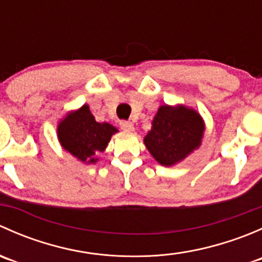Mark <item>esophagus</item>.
Here are the masks:
<instances>
[{"label":"esophagus","mask_w":262,"mask_h":262,"mask_svg":"<svg viewBox=\"0 0 262 262\" xmlns=\"http://www.w3.org/2000/svg\"><path fill=\"white\" fill-rule=\"evenodd\" d=\"M120 128L124 132H133L134 130V124L132 121H120Z\"/></svg>","instance_id":"34e87169"}]
</instances>
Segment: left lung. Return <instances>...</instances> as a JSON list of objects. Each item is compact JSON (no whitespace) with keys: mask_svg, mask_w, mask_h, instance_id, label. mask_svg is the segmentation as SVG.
<instances>
[{"mask_svg":"<svg viewBox=\"0 0 262 262\" xmlns=\"http://www.w3.org/2000/svg\"><path fill=\"white\" fill-rule=\"evenodd\" d=\"M205 123L195 109L185 105H161L144 137V146L160 165L170 167L202 146Z\"/></svg>","mask_w":262,"mask_h":262,"instance_id":"8db88e82","label":"left lung"}]
</instances>
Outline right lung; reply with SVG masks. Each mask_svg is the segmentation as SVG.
Wrapping results in <instances>:
<instances>
[{"mask_svg":"<svg viewBox=\"0 0 262 262\" xmlns=\"http://www.w3.org/2000/svg\"><path fill=\"white\" fill-rule=\"evenodd\" d=\"M118 129L109 123H99L87 104L71 110L57 125V137L63 149L82 163H96V155L104 152Z\"/></svg>","mask_w":262,"mask_h":262,"instance_id":"right-lung-1","label":"right lung"}]
</instances>
